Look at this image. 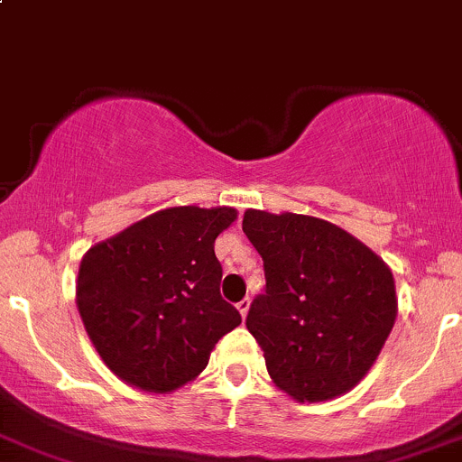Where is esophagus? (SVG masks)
Segmentation results:
<instances>
[{
  "mask_svg": "<svg viewBox=\"0 0 462 462\" xmlns=\"http://www.w3.org/2000/svg\"><path fill=\"white\" fill-rule=\"evenodd\" d=\"M249 307H251V300L249 298H245V300L237 302V311H240L242 318H246V313H249Z\"/></svg>",
  "mask_w": 462,
  "mask_h": 462,
  "instance_id": "esophagus-1",
  "label": "esophagus"
}]
</instances>
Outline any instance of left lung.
Returning <instances> with one entry per match:
<instances>
[{
	"label": "left lung",
	"instance_id": "8db88e82",
	"mask_svg": "<svg viewBox=\"0 0 462 462\" xmlns=\"http://www.w3.org/2000/svg\"><path fill=\"white\" fill-rule=\"evenodd\" d=\"M242 231L264 263V293L246 329L266 372L300 402L349 392L372 369L393 320L389 266L336 225L298 213L249 208Z\"/></svg>",
	"mask_w": 462,
	"mask_h": 462
}]
</instances>
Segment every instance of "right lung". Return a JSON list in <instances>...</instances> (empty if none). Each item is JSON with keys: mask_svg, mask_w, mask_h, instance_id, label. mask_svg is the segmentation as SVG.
<instances>
[{"mask_svg": "<svg viewBox=\"0 0 462 462\" xmlns=\"http://www.w3.org/2000/svg\"><path fill=\"white\" fill-rule=\"evenodd\" d=\"M236 208L173 207L99 242L79 264L78 309L113 374L166 393L208 365L213 346L242 322L220 296L216 237Z\"/></svg>", "mask_w": 462, "mask_h": 462, "instance_id": "1", "label": "right lung"}]
</instances>
